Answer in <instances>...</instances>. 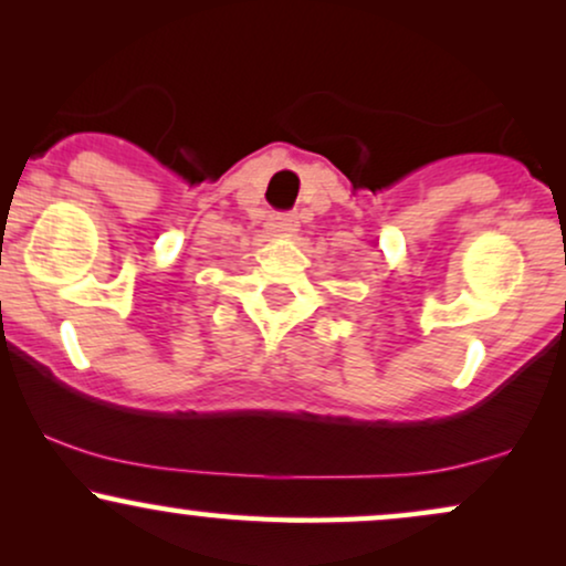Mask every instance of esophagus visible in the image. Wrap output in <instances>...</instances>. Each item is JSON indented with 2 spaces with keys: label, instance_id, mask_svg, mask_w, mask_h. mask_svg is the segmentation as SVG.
<instances>
[{
  "label": "esophagus",
  "instance_id": "esophagus-1",
  "mask_svg": "<svg viewBox=\"0 0 566 566\" xmlns=\"http://www.w3.org/2000/svg\"><path fill=\"white\" fill-rule=\"evenodd\" d=\"M297 227H301V221H297L295 213H276L269 218V229L274 234H295Z\"/></svg>",
  "mask_w": 566,
  "mask_h": 566
}]
</instances>
